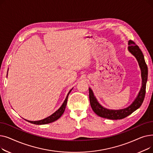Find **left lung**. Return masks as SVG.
<instances>
[{"instance_id":"left-lung-1","label":"left lung","mask_w":153,"mask_h":153,"mask_svg":"<svg viewBox=\"0 0 153 153\" xmlns=\"http://www.w3.org/2000/svg\"><path fill=\"white\" fill-rule=\"evenodd\" d=\"M128 45H129L128 48V51L137 59L141 69L142 78V85L141 89L137 97L130 106L123 109L111 110L107 109L100 105L94 96L93 91L89 87V100L91 107L95 113L100 117L110 120L123 119L130 115L133 111L139 108L143 102L144 97H145L146 86L148 80V67L145 60H144L143 54L138 46L136 45L135 43L133 41H131V40L128 41Z\"/></svg>"}]
</instances>
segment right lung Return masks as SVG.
Masks as SVG:
<instances>
[{
	"mask_svg": "<svg viewBox=\"0 0 153 153\" xmlns=\"http://www.w3.org/2000/svg\"><path fill=\"white\" fill-rule=\"evenodd\" d=\"M72 90L71 89L70 91L68 92L66 97V99L64 100L63 103L62 104L61 107L57 110L56 111L54 114H53L52 115H51L50 117H48L45 119H43V120H38V121H29V120H27V122L31 123H33V124H35V125H45V124H48V123H52L54 121H56V120H57L58 119H59L61 115L63 114L64 110H65V108H66V104H67V101H68V96H69V94H70V92H71V91Z\"/></svg>",
	"mask_w": 153,
	"mask_h": 153,
	"instance_id": "obj_1",
	"label": "right lung"
}]
</instances>
